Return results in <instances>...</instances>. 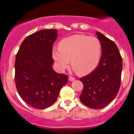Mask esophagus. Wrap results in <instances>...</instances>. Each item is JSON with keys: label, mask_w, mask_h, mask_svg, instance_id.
Instances as JSON below:
<instances>
[{"label": "esophagus", "mask_w": 134, "mask_h": 134, "mask_svg": "<svg viewBox=\"0 0 134 134\" xmlns=\"http://www.w3.org/2000/svg\"><path fill=\"white\" fill-rule=\"evenodd\" d=\"M74 80H75V78H74V77H71V76L69 77V81H71H71H74Z\"/></svg>", "instance_id": "34e87169"}]
</instances>
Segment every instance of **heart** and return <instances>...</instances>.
Here are the masks:
<instances>
[{"instance_id": "heart-1", "label": "heart", "mask_w": 134, "mask_h": 134, "mask_svg": "<svg viewBox=\"0 0 134 134\" xmlns=\"http://www.w3.org/2000/svg\"><path fill=\"white\" fill-rule=\"evenodd\" d=\"M56 67L63 71L71 65L79 75H87L98 66L102 56V44L98 38L74 34L62 39L58 48L52 52Z\"/></svg>"}]
</instances>
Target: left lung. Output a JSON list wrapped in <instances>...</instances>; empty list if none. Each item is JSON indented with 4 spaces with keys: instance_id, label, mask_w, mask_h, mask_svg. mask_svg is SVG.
Masks as SVG:
<instances>
[{
    "instance_id": "1",
    "label": "left lung",
    "mask_w": 134,
    "mask_h": 134,
    "mask_svg": "<svg viewBox=\"0 0 134 134\" xmlns=\"http://www.w3.org/2000/svg\"><path fill=\"white\" fill-rule=\"evenodd\" d=\"M102 56L97 68L80 80L83 90L80 100L85 105L95 109L106 107L115 98L120 86L122 60L116 44L99 31Z\"/></svg>"
}]
</instances>
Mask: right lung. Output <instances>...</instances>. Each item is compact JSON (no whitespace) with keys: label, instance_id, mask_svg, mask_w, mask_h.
Instances as JSON below:
<instances>
[{"label":"right lung","instance_id":"1","mask_svg":"<svg viewBox=\"0 0 134 134\" xmlns=\"http://www.w3.org/2000/svg\"><path fill=\"white\" fill-rule=\"evenodd\" d=\"M57 32L56 29H42L32 34L23 41L16 54V89L22 99L35 109L54 104L68 82L67 75L58 74L52 67V46Z\"/></svg>","mask_w":134,"mask_h":134}]
</instances>
